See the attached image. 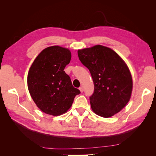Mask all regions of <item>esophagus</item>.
Segmentation results:
<instances>
[{
  "mask_svg": "<svg viewBox=\"0 0 156 156\" xmlns=\"http://www.w3.org/2000/svg\"><path fill=\"white\" fill-rule=\"evenodd\" d=\"M79 90L81 91V92H83V91H84V89H83V88L82 87H81L79 88Z\"/></svg>",
  "mask_w": 156,
  "mask_h": 156,
  "instance_id": "34e87169",
  "label": "esophagus"
}]
</instances>
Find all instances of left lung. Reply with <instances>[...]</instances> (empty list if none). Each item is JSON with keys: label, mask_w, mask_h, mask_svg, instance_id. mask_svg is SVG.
Returning a JSON list of instances; mask_svg holds the SVG:
<instances>
[{"label": "left lung", "mask_w": 156, "mask_h": 156, "mask_svg": "<svg viewBox=\"0 0 156 156\" xmlns=\"http://www.w3.org/2000/svg\"><path fill=\"white\" fill-rule=\"evenodd\" d=\"M77 53L93 79L94 90L90 97L92 111L104 118L120 112L129 101L133 88L124 61L115 51L100 45L79 49Z\"/></svg>", "instance_id": "left-lung-1"}]
</instances>
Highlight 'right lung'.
<instances>
[{"label": "right lung", "instance_id": "1", "mask_svg": "<svg viewBox=\"0 0 156 156\" xmlns=\"http://www.w3.org/2000/svg\"><path fill=\"white\" fill-rule=\"evenodd\" d=\"M68 49L51 46L37 55L27 77L29 91L40 109L48 115L59 116L72 107L81 92L74 88L64 71L71 60Z\"/></svg>", "mask_w": 156, "mask_h": 156}]
</instances>
